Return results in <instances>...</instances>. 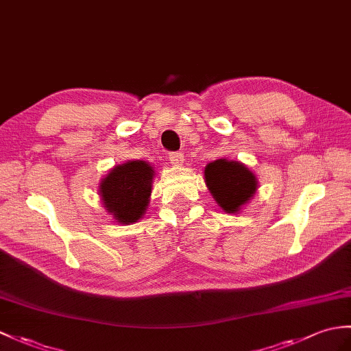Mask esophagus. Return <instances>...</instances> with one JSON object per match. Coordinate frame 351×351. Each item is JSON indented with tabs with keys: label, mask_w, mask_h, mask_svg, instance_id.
I'll return each mask as SVG.
<instances>
[{
	"label": "esophagus",
	"mask_w": 351,
	"mask_h": 351,
	"mask_svg": "<svg viewBox=\"0 0 351 351\" xmlns=\"http://www.w3.org/2000/svg\"><path fill=\"white\" fill-rule=\"evenodd\" d=\"M169 160H170V162H172V165H175V166H181L182 162H184V152H170L169 154Z\"/></svg>",
	"instance_id": "1"
}]
</instances>
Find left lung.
I'll list each match as a JSON object with an SVG mask.
<instances>
[{"label": "left lung", "mask_w": 351, "mask_h": 351, "mask_svg": "<svg viewBox=\"0 0 351 351\" xmlns=\"http://www.w3.org/2000/svg\"><path fill=\"white\" fill-rule=\"evenodd\" d=\"M208 190L224 213H239L257 191V178L239 161L219 158L205 167Z\"/></svg>", "instance_id": "obj_1"}]
</instances>
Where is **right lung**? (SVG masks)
Returning <instances> with one entry per match:
<instances>
[{
	"label": "right lung",
	"mask_w": 351,
	"mask_h": 351,
	"mask_svg": "<svg viewBox=\"0 0 351 351\" xmlns=\"http://www.w3.org/2000/svg\"><path fill=\"white\" fill-rule=\"evenodd\" d=\"M154 175V167L142 160L113 167L100 182L106 210L121 224H132L141 219L148 208Z\"/></svg>",
	"instance_id": "add662e5"
}]
</instances>
